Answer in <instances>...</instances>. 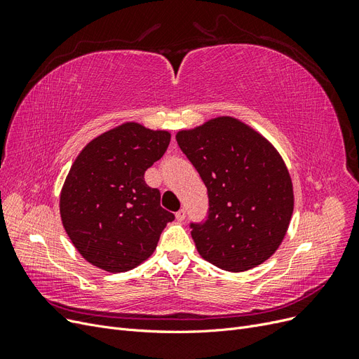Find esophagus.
I'll return each instance as SVG.
<instances>
[{"label":"esophagus","mask_w":359,"mask_h":359,"mask_svg":"<svg viewBox=\"0 0 359 359\" xmlns=\"http://www.w3.org/2000/svg\"><path fill=\"white\" fill-rule=\"evenodd\" d=\"M175 217H177V220H178V222H182L184 219H186V210L181 208V210L175 214Z\"/></svg>","instance_id":"1"}]
</instances>
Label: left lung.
Masks as SVG:
<instances>
[{
    "mask_svg": "<svg viewBox=\"0 0 359 359\" xmlns=\"http://www.w3.org/2000/svg\"><path fill=\"white\" fill-rule=\"evenodd\" d=\"M177 142L208 190V217L190 223L199 255L232 273L264 264L293 212L292 180L277 149L232 116L181 130Z\"/></svg>",
    "mask_w": 359,
    "mask_h": 359,
    "instance_id": "8db88e82",
    "label": "left lung"
}]
</instances>
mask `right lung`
<instances>
[{
    "label": "right lung",
    "mask_w": 359,
    "mask_h": 359,
    "mask_svg": "<svg viewBox=\"0 0 359 359\" xmlns=\"http://www.w3.org/2000/svg\"><path fill=\"white\" fill-rule=\"evenodd\" d=\"M169 142L166 130L124 123L93 139L76 157L61 190L60 214L73 245L94 266L126 273L142 264L175 219L144 178Z\"/></svg>",
    "instance_id": "add662e5"
}]
</instances>
